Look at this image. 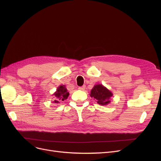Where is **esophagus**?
Returning <instances> with one entry per match:
<instances>
[{"instance_id":"esophagus-1","label":"esophagus","mask_w":161,"mask_h":161,"mask_svg":"<svg viewBox=\"0 0 161 161\" xmlns=\"http://www.w3.org/2000/svg\"><path fill=\"white\" fill-rule=\"evenodd\" d=\"M79 89L80 90H85V86H82L81 87H79Z\"/></svg>"}]
</instances>
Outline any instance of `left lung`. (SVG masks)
Wrapping results in <instances>:
<instances>
[{
    "mask_svg": "<svg viewBox=\"0 0 161 161\" xmlns=\"http://www.w3.org/2000/svg\"><path fill=\"white\" fill-rule=\"evenodd\" d=\"M113 93L101 84L94 85L91 90L90 96L96 99L97 103L100 105H107L111 103L110 99L113 96Z\"/></svg>",
    "mask_w": 161,
    "mask_h": 161,
    "instance_id": "obj_1",
    "label": "left lung"
}]
</instances>
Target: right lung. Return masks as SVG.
<instances>
[{
    "label": "right lung",
    "instance_id": "right-lung-1",
    "mask_svg": "<svg viewBox=\"0 0 161 161\" xmlns=\"http://www.w3.org/2000/svg\"><path fill=\"white\" fill-rule=\"evenodd\" d=\"M69 93L67 92V90L65 85H60L58 87L56 91L53 94V96H54L55 99L53 102V103H59L61 101H64L67 99Z\"/></svg>",
    "mask_w": 161,
    "mask_h": 161
}]
</instances>
